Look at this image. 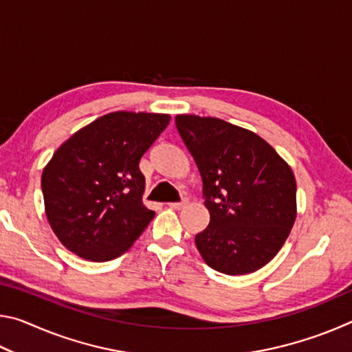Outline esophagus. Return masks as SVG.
Instances as JSON below:
<instances>
[{"label": "esophagus", "instance_id": "obj_1", "mask_svg": "<svg viewBox=\"0 0 352 352\" xmlns=\"http://www.w3.org/2000/svg\"><path fill=\"white\" fill-rule=\"evenodd\" d=\"M186 205H188L186 200H183V201H174V204H169V206L172 208V210H182V208H184Z\"/></svg>", "mask_w": 352, "mask_h": 352}]
</instances>
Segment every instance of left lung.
<instances>
[{
    "instance_id": "left-lung-1",
    "label": "left lung",
    "mask_w": 352,
    "mask_h": 352,
    "mask_svg": "<svg viewBox=\"0 0 352 352\" xmlns=\"http://www.w3.org/2000/svg\"><path fill=\"white\" fill-rule=\"evenodd\" d=\"M204 182L210 225L195 245L211 269L247 275L275 258L296 219L290 166L252 130L219 118L177 115Z\"/></svg>"
}]
</instances>
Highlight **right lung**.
<instances>
[{"label":"right lung","instance_id":"right-lung-1","mask_svg":"<svg viewBox=\"0 0 352 352\" xmlns=\"http://www.w3.org/2000/svg\"><path fill=\"white\" fill-rule=\"evenodd\" d=\"M169 121L164 113L113 111L57 148L41 190L47 222L65 248L105 262L133 245L155 216L142 204L140 160Z\"/></svg>","mask_w":352,"mask_h":352}]
</instances>
